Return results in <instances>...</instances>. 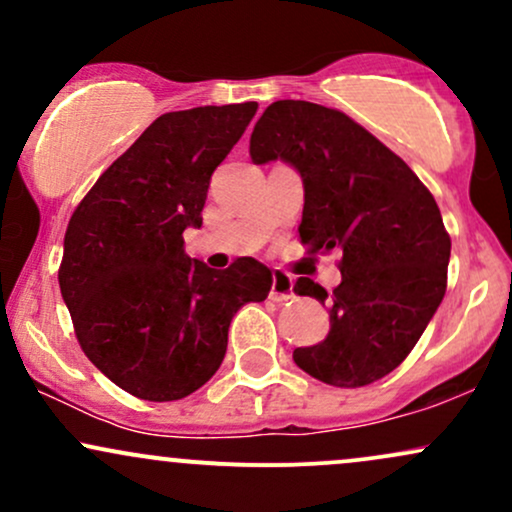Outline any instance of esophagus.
<instances>
[{
  "label": "esophagus",
  "mask_w": 512,
  "mask_h": 512,
  "mask_svg": "<svg viewBox=\"0 0 512 512\" xmlns=\"http://www.w3.org/2000/svg\"><path fill=\"white\" fill-rule=\"evenodd\" d=\"M269 298L276 303H286L293 298V281L291 276L281 269H276L272 274V291H269Z\"/></svg>",
  "instance_id": "esophagus-1"
}]
</instances>
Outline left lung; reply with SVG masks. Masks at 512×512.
<instances>
[{
    "mask_svg": "<svg viewBox=\"0 0 512 512\" xmlns=\"http://www.w3.org/2000/svg\"><path fill=\"white\" fill-rule=\"evenodd\" d=\"M255 163L284 158L305 187L298 236L308 252L337 248L342 284L308 276L298 296L330 305V334L293 351L298 368L334 387H363L411 354L448 286L450 236L428 187L395 151L342 110L276 101L250 137Z\"/></svg>",
    "mask_w": 512,
    "mask_h": 512,
    "instance_id": "left-lung-1",
    "label": "left lung"
}]
</instances>
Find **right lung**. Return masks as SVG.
Masks as SVG:
<instances>
[{
    "label": "right lung",
    "instance_id": "right-lung-1",
    "mask_svg": "<svg viewBox=\"0 0 512 512\" xmlns=\"http://www.w3.org/2000/svg\"><path fill=\"white\" fill-rule=\"evenodd\" d=\"M255 113L236 103L156 117L69 219L57 276L74 334L129 395H192L219 370L233 315L269 296L262 262L238 257L216 272L182 248V231L202 226L211 173Z\"/></svg>",
    "mask_w": 512,
    "mask_h": 512
}]
</instances>
